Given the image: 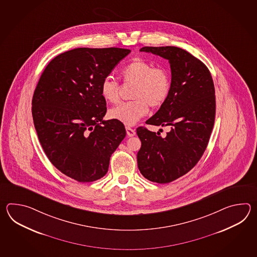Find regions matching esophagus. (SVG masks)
I'll return each instance as SVG.
<instances>
[{"instance_id":"34e87169","label":"esophagus","mask_w":257,"mask_h":257,"mask_svg":"<svg viewBox=\"0 0 257 257\" xmlns=\"http://www.w3.org/2000/svg\"><path fill=\"white\" fill-rule=\"evenodd\" d=\"M126 134H127V136L128 137L135 136V134H136V131H135V130L131 128V127H130V126H126Z\"/></svg>"}]
</instances>
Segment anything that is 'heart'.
Listing matches in <instances>:
<instances>
[{
  "instance_id": "heart-1",
  "label": "heart",
  "mask_w": 257,
  "mask_h": 257,
  "mask_svg": "<svg viewBox=\"0 0 257 257\" xmlns=\"http://www.w3.org/2000/svg\"><path fill=\"white\" fill-rule=\"evenodd\" d=\"M124 82L135 83L130 102H124L111 108L110 119L133 126L149 113L150 105L160 107L168 98L171 89L169 71L163 66L153 67V63L142 59H134L122 70ZM100 93L104 101L116 103L119 99V84L113 76L104 77L100 84Z\"/></svg>"
}]
</instances>
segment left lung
Segmentation results:
<instances>
[{
    "mask_svg": "<svg viewBox=\"0 0 257 257\" xmlns=\"http://www.w3.org/2000/svg\"><path fill=\"white\" fill-rule=\"evenodd\" d=\"M141 51L169 60L171 67L168 98L146 121L171 130L163 138L144 126L137 128L142 142L139 170L148 180L166 184L188 173L208 146L216 113L213 80L208 67L185 49L144 47Z\"/></svg>",
    "mask_w": 257,
    "mask_h": 257,
    "instance_id": "1",
    "label": "left lung"
}]
</instances>
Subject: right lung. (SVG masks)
Wrapping results in <instances>:
<instances>
[{
    "instance_id": "add662e5",
    "label": "right lung",
    "mask_w": 257,
    "mask_h": 257,
    "mask_svg": "<svg viewBox=\"0 0 257 257\" xmlns=\"http://www.w3.org/2000/svg\"><path fill=\"white\" fill-rule=\"evenodd\" d=\"M131 53L119 48H79L58 55L40 76L32 99L34 125L50 163L82 183L98 180L126 137L124 125L103 120L100 84Z\"/></svg>"
}]
</instances>
